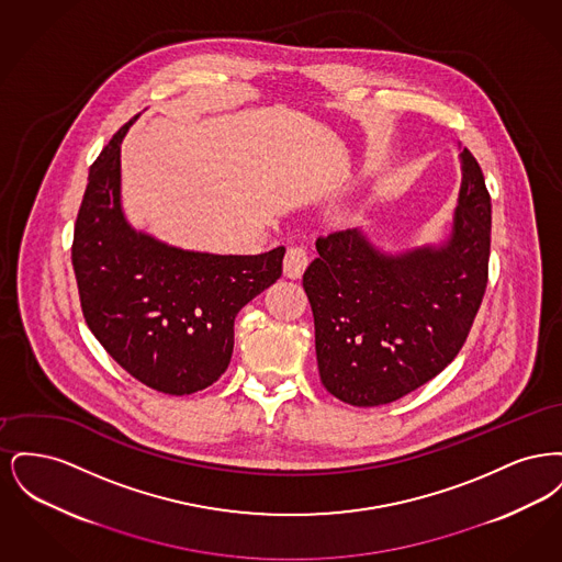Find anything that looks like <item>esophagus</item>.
<instances>
[{
    "label": "esophagus",
    "mask_w": 562,
    "mask_h": 562,
    "mask_svg": "<svg viewBox=\"0 0 562 562\" xmlns=\"http://www.w3.org/2000/svg\"><path fill=\"white\" fill-rule=\"evenodd\" d=\"M307 263H310V257H307L305 248L303 246H291L286 250V257H284V276L291 278V280L301 278L303 271L307 268Z\"/></svg>",
    "instance_id": "obj_1"
}]
</instances>
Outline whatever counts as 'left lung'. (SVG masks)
Here are the masks:
<instances>
[{
	"label": "left lung",
	"instance_id": "1",
	"mask_svg": "<svg viewBox=\"0 0 562 562\" xmlns=\"http://www.w3.org/2000/svg\"><path fill=\"white\" fill-rule=\"evenodd\" d=\"M451 232L387 250L364 227L316 240L303 273L322 385L351 406H379L453 362L481 307L491 250V198L463 147Z\"/></svg>",
	"mask_w": 562,
	"mask_h": 562
}]
</instances>
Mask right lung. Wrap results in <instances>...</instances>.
<instances>
[{"mask_svg":"<svg viewBox=\"0 0 562 562\" xmlns=\"http://www.w3.org/2000/svg\"><path fill=\"white\" fill-rule=\"evenodd\" d=\"M138 115L88 172L71 259L83 318L109 356L147 387L188 396L227 371L236 316L282 276L286 248L213 255L133 227L122 206L120 145Z\"/></svg>","mask_w":562,"mask_h":562,"instance_id":"1","label":"right lung"}]
</instances>
